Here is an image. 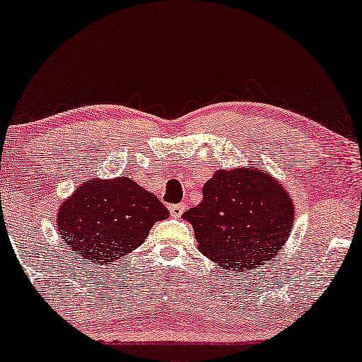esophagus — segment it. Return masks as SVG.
<instances>
[{
  "label": "esophagus",
  "instance_id": "obj_1",
  "mask_svg": "<svg viewBox=\"0 0 362 362\" xmlns=\"http://www.w3.org/2000/svg\"><path fill=\"white\" fill-rule=\"evenodd\" d=\"M185 209H186L185 204H173V206H170V212H171L173 217H181V214H182V212H185Z\"/></svg>",
  "mask_w": 362,
  "mask_h": 362
}]
</instances>
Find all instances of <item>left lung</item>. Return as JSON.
Here are the masks:
<instances>
[{
    "instance_id": "left-lung-1",
    "label": "left lung",
    "mask_w": 362,
    "mask_h": 362,
    "mask_svg": "<svg viewBox=\"0 0 362 362\" xmlns=\"http://www.w3.org/2000/svg\"><path fill=\"white\" fill-rule=\"evenodd\" d=\"M197 249L227 272L264 265L293 229L291 196L265 168L217 170L202 187V201L185 212Z\"/></svg>"
}]
</instances>
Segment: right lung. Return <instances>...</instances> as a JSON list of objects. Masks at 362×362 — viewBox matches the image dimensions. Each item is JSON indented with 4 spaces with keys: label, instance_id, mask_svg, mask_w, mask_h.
I'll use <instances>...</instances> for the list:
<instances>
[{
    "label": "right lung",
    "instance_id": "add662e5",
    "mask_svg": "<svg viewBox=\"0 0 362 362\" xmlns=\"http://www.w3.org/2000/svg\"><path fill=\"white\" fill-rule=\"evenodd\" d=\"M168 216L163 202L132 177H92L61 202L56 226L72 254L103 265L140 247Z\"/></svg>",
    "mask_w": 362,
    "mask_h": 362
}]
</instances>
